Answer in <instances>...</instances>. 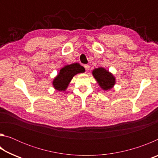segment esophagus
Instances as JSON below:
<instances>
[{
    "mask_svg": "<svg viewBox=\"0 0 158 158\" xmlns=\"http://www.w3.org/2000/svg\"><path fill=\"white\" fill-rule=\"evenodd\" d=\"M84 68L85 69V70L89 71V68H90V66H89V65H84Z\"/></svg>",
    "mask_w": 158,
    "mask_h": 158,
    "instance_id": "esophagus-1",
    "label": "esophagus"
}]
</instances>
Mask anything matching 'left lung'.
<instances>
[{"label":"left lung","instance_id":"8db88e82","mask_svg":"<svg viewBox=\"0 0 158 158\" xmlns=\"http://www.w3.org/2000/svg\"><path fill=\"white\" fill-rule=\"evenodd\" d=\"M92 73L102 89L108 90L114 87L116 78L108 70L103 68H98L93 69Z\"/></svg>","mask_w":158,"mask_h":158}]
</instances>
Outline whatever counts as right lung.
<instances>
[{
	"label": "right lung",
	"instance_id": "1",
	"mask_svg": "<svg viewBox=\"0 0 158 158\" xmlns=\"http://www.w3.org/2000/svg\"><path fill=\"white\" fill-rule=\"evenodd\" d=\"M84 72V68L79 63H75L65 65L63 68H61L59 73L53 79V87L56 90L59 91H65L73 77L77 74L83 73Z\"/></svg>",
	"mask_w": 158,
	"mask_h": 158
}]
</instances>
